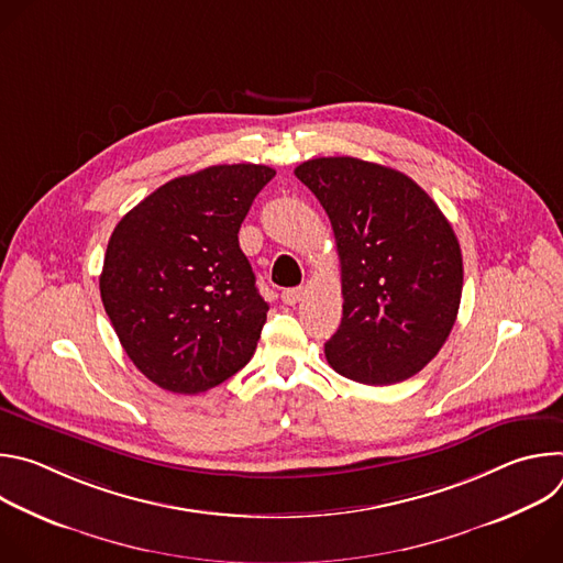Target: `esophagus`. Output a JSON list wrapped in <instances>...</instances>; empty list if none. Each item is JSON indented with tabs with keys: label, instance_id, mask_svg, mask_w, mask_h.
I'll return each instance as SVG.
<instances>
[{
	"label": "esophagus",
	"instance_id": "1",
	"mask_svg": "<svg viewBox=\"0 0 563 563\" xmlns=\"http://www.w3.org/2000/svg\"><path fill=\"white\" fill-rule=\"evenodd\" d=\"M302 296H305V289H302V287L285 289V291H283V302H285V305H296V302L302 300Z\"/></svg>",
	"mask_w": 563,
	"mask_h": 563
}]
</instances>
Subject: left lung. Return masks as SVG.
Masks as SVG:
<instances>
[{"label":"left lung","mask_w":563,"mask_h":563,"mask_svg":"<svg viewBox=\"0 0 563 563\" xmlns=\"http://www.w3.org/2000/svg\"><path fill=\"white\" fill-rule=\"evenodd\" d=\"M296 178L330 216L343 318L325 343L345 378L391 385L419 374L459 313L463 258L452 224L406 174L358 157H313Z\"/></svg>","instance_id":"8db88e82"}]
</instances>
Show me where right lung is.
<instances>
[{"label": "right lung", "instance_id": "1", "mask_svg": "<svg viewBox=\"0 0 563 563\" xmlns=\"http://www.w3.org/2000/svg\"><path fill=\"white\" fill-rule=\"evenodd\" d=\"M265 165H216L169 180L113 229L100 294L133 365L176 394L207 391L256 352L269 305L238 245Z\"/></svg>", "mask_w": 563, "mask_h": 563}]
</instances>
